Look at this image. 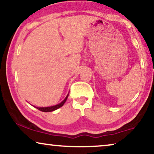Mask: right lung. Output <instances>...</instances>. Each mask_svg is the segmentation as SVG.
I'll return each instance as SVG.
<instances>
[{
    "instance_id": "right-lung-1",
    "label": "right lung",
    "mask_w": 154,
    "mask_h": 154,
    "mask_svg": "<svg viewBox=\"0 0 154 154\" xmlns=\"http://www.w3.org/2000/svg\"><path fill=\"white\" fill-rule=\"evenodd\" d=\"M69 92L68 93V94H67L66 97H65V99L64 100L62 101V102H60V104H56L54 105V106H47V107H35V108L38 109V110L41 111H43V112H50V111H55L57 110V109H58L59 108H60V107H62L63 105L64 104V103L66 102V101L67 100V98H68V96H69Z\"/></svg>"
}]
</instances>
